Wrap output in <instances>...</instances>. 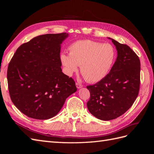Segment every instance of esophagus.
<instances>
[{"mask_svg":"<svg viewBox=\"0 0 154 154\" xmlns=\"http://www.w3.org/2000/svg\"><path fill=\"white\" fill-rule=\"evenodd\" d=\"M76 87L78 88H82L83 87L82 84H81V83H78V82L76 83Z\"/></svg>","mask_w":154,"mask_h":154,"instance_id":"obj_1","label":"esophagus"}]
</instances>
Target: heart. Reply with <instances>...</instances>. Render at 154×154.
Masks as SVG:
<instances>
[{"instance_id": "heart-1", "label": "heart", "mask_w": 154, "mask_h": 154, "mask_svg": "<svg viewBox=\"0 0 154 154\" xmlns=\"http://www.w3.org/2000/svg\"><path fill=\"white\" fill-rule=\"evenodd\" d=\"M69 54L62 53L60 62L68 76L80 71L88 82H100L106 76L115 58V50L110 44H101L91 40H79L69 48Z\"/></svg>"}]
</instances>
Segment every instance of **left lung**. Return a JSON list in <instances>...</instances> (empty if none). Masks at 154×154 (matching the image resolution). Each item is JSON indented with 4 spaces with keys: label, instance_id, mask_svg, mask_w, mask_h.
<instances>
[{
    "label": "left lung",
    "instance_id": "1",
    "mask_svg": "<svg viewBox=\"0 0 154 154\" xmlns=\"http://www.w3.org/2000/svg\"><path fill=\"white\" fill-rule=\"evenodd\" d=\"M110 39L118 51L116 62L103 80L87 87L91 94L88 110L103 121L114 119L126 112L136 100L140 87L138 56L127 45Z\"/></svg>",
    "mask_w": 154,
    "mask_h": 154
}]
</instances>
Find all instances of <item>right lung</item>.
<instances>
[{"label": "right lung", "instance_id": "obj_1", "mask_svg": "<svg viewBox=\"0 0 154 154\" xmlns=\"http://www.w3.org/2000/svg\"><path fill=\"white\" fill-rule=\"evenodd\" d=\"M66 32L36 36L22 44L8 67V89L13 104L31 118L57 115L77 91L75 82L62 72L60 54Z\"/></svg>", "mask_w": 154, "mask_h": 154}]
</instances>
